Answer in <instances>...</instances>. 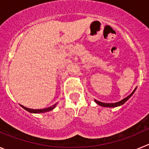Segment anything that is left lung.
Returning <instances> with one entry per match:
<instances>
[{
	"label": "left lung",
	"instance_id": "left-lung-1",
	"mask_svg": "<svg viewBox=\"0 0 149 149\" xmlns=\"http://www.w3.org/2000/svg\"><path fill=\"white\" fill-rule=\"evenodd\" d=\"M136 88H135V89L133 91L131 94H130L128 96H127V97H126V98H125L124 99H122V101H119V102H116V103H103V102L98 101H97V100H95V101L96 104H98L100 105V106L105 107H116L121 106V105L124 104L125 103L126 101H127L129 98H131V96H132V95L134 93V92H135V90H136Z\"/></svg>",
	"mask_w": 149,
	"mask_h": 149
}]
</instances>
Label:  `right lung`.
Instances as JSON below:
<instances>
[{"label":"right lung","mask_w":149,"mask_h":149,"mask_svg":"<svg viewBox=\"0 0 149 149\" xmlns=\"http://www.w3.org/2000/svg\"><path fill=\"white\" fill-rule=\"evenodd\" d=\"M56 104H57V103H56ZM56 104L52 105L51 107H48V108L39 109V110H34V109L27 108V107H25L23 106V105H21V106H22V107L24 109V110H26L27 111L30 112V113H45V112H48V111H51V110H52L53 109L55 108V107H56Z\"/></svg>","instance_id":"add662e5"}]
</instances>
